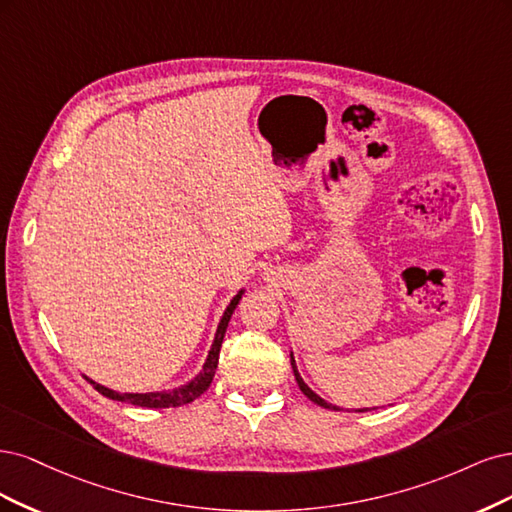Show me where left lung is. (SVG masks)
<instances>
[{
    "label": "left lung",
    "mask_w": 512,
    "mask_h": 512,
    "mask_svg": "<svg viewBox=\"0 0 512 512\" xmlns=\"http://www.w3.org/2000/svg\"><path fill=\"white\" fill-rule=\"evenodd\" d=\"M291 366H293V374H295V381H298V385H300V389H302V393L306 395L308 400H312L315 404H319V406H323V408H332V410H340L338 406H332V404H327L323 398H319V395L312 391L304 381H302V376H300V372H298V368H295V359H293V353H291ZM364 410H368V408H364ZM364 410H357V412H364Z\"/></svg>",
    "instance_id": "8db88e82"
}]
</instances>
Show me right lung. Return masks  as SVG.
Here are the masks:
<instances>
[{"mask_svg": "<svg viewBox=\"0 0 512 512\" xmlns=\"http://www.w3.org/2000/svg\"><path fill=\"white\" fill-rule=\"evenodd\" d=\"M240 291L236 298L229 302L227 310L223 312V319L217 327V334H214V342H212V349L206 357V364L202 368V372L197 374L191 383L178 387V389H172V391H157V393H119V391H112L100 383L91 381V378H87V381L93 385V389L100 391L102 395H106V398L110 400H119V402H127V404H134V406H144V408H170V406H183V404H189L193 402L195 398H200V395L210 387L212 378H214V372H217V366H219V353H221V344H223V338H225V329H227V323L229 319H232L234 310L242 298Z\"/></svg>", "mask_w": 512, "mask_h": 512, "instance_id": "add662e5", "label": "right lung"}]
</instances>
